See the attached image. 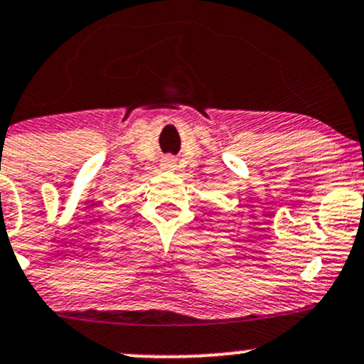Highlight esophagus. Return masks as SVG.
Here are the masks:
<instances>
[{
    "instance_id": "obj_1",
    "label": "esophagus",
    "mask_w": 364,
    "mask_h": 364,
    "mask_svg": "<svg viewBox=\"0 0 364 364\" xmlns=\"http://www.w3.org/2000/svg\"><path fill=\"white\" fill-rule=\"evenodd\" d=\"M162 166L164 167H166V169H174V160H172V159H166V160H164V164H162Z\"/></svg>"
}]
</instances>
